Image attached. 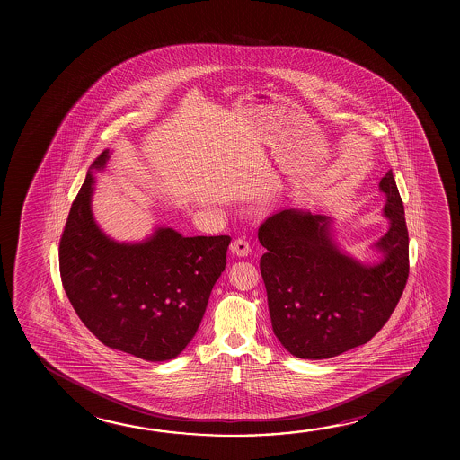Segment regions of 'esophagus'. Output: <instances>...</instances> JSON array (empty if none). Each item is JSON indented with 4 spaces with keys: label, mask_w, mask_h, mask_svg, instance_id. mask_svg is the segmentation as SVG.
I'll list each match as a JSON object with an SVG mask.
<instances>
[{
    "label": "esophagus",
    "mask_w": 460,
    "mask_h": 460,
    "mask_svg": "<svg viewBox=\"0 0 460 460\" xmlns=\"http://www.w3.org/2000/svg\"><path fill=\"white\" fill-rule=\"evenodd\" d=\"M229 250H231V253H233V255L239 256V258L249 256L250 252H252V249H250V243L245 241V239H235V241L231 243Z\"/></svg>",
    "instance_id": "1"
}]
</instances>
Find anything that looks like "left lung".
Listing matches in <instances>:
<instances>
[{
    "instance_id": "obj_1",
    "label": "left lung",
    "mask_w": 460,
    "mask_h": 460,
    "mask_svg": "<svg viewBox=\"0 0 460 460\" xmlns=\"http://www.w3.org/2000/svg\"><path fill=\"white\" fill-rule=\"evenodd\" d=\"M388 231L361 261L341 249L333 219L286 208L264 221L258 241L272 331L302 359H327L367 343L398 305L409 276L404 207L390 170L378 184Z\"/></svg>"
}]
</instances>
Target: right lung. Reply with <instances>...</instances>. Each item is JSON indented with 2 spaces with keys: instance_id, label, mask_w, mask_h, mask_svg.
<instances>
[{
  "instance_id": "obj_1",
  "label": "right lung",
  "mask_w": 460,
  "mask_h": 460,
  "mask_svg": "<svg viewBox=\"0 0 460 460\" xmlns=\"http://www.w3.org/2000/svg\"><path fill=\"white\" fill-rule=\"evenodd\" d=\"M111 151L90 166L59 245L68 300L106 347L144 361L173 359L194 339L211 288L226 268L231 237H184L155 226L141 242H119L93 217L96 176Z\"/></svg>"
}]
</instances>
